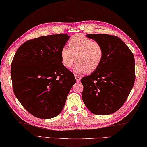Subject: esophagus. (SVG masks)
<instances>
[{
  "instance_id": "1",
  "label": "esophagus",
  "mask_w": 147,
  "mask_h": 147,
  "mask_svg": "<svg viewBox=\"0 0 147 147\" xmlns=\"http://www.w3.org/2000/svg\"><path fill=\"white\" fill-rule=\"evenodd\" d=\"M75 77H76V81L77 82H79L80 80V77L79 76H77V75H75Z\"/></svg>"
}]
</instances>
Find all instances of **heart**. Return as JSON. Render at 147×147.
Returning a JSON list of instances; mask_svg holds the SVG:
<instances>
[{
  "label": "heart",
  "instance_id": "1",
  "mask_svg": "<svg viewBox=\"0 0 147 147\" xmlns=\"http://www.w3.org/2000/svg\"><path fill=\"white\" fill-rule=\"evenodd\" d=\"M68 47H62L60 57L62 65L70 68L77 63L74 70L78 74H91L96 70L103 61V47L99 42L82 34H76L68 40Z\"/></svg>",
  "mask_w": 147,
  "mask_h": 147
}]
</instances>
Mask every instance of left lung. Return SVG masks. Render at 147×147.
<instances>
[{
  "label": "left lung",
  "instance_id": "obj_1",
  "mask_svg": "<svg viewBox=\"0 0 147 147\" xmlns=\"http://www.w3.org/2000/svg\"><path fill=\"white\" fill-rule=\"evenodd\" d=\"M86 36L102 45L104 56L98 69L80 80L84 86L83 102L94 114H111L123 105L134 86L133 54L116 36L103 34Z\"/></svg>",
  "mask_w": 147,
  "mask_h": 147
}]
</instances>
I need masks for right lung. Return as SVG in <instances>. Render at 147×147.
I'll use <instances>...</instances> for the list:
<instances>
[{
    "label": "right lung",
    "mask_w": 147,
    "mask_h": 147,
    "mask_svg": "<svg viewBox=\"0 0 147 147\" xmlns=\"http://www.w3.org/2000/svg\"><path fill=\"white\" fill-rule=\"evenodd\" d=\"M69 38L64 34L42 36L25 42L15 53L11 68L14 93L36 117L59 115L76 82L61 61V49Z\"/></svg>",
    "instance_id": "add662e5"
}]
</instances>
